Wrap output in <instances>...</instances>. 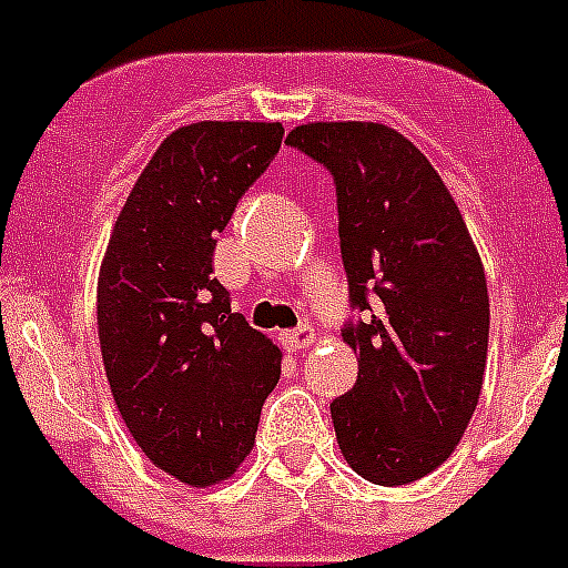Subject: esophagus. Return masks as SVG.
I'll use <instances>...</instances> for the list:
<instances>
[{
    "mask_svg": "<svg viewBox=\"0 0 568 568\" xmlns=\"http://www.w3.org/2000/svg\"><path fill=\"white\" fill-rule=\"evenodd\" d=\"M281 342H284V347H290V351H304V347H310V344L316 342V333H313L310 324H302V327H295V331L281 333Z\"/></svg>",
    "mask_w": 568,
    "mask_h": 568,
    "instance_id": "1",
    "label": "esophagus"
}]
</instances>
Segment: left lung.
<instances>
[{
  "label": "left lung",
  "instance_id": "1",
  "mask_svg": "<svg viewBox=\"0 0 568 568\" xmlns=\"http://www.w3.org/2000/svg\"><path fill=\"white\" fill-rule=\"evenodd\" d=\"M287 143L331 169L358 379L331 405L338 448L376 486H408L454 454L488 356L483 261L448 186L382 123L295 125Z\"/></svg>",
  "mask_w": 568,
  "mask_h": 568
}]
</instances>
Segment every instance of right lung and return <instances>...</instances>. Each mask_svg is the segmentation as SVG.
Segmentation results:
<instances>
[{"label": "right lung", "mask_w": 568, "mask_h": 568, "mask_svg": "<svg viewBox=\"0 0 568 568\" xmlns=\"http://www.w3.org/2000/svg\"><path fill=\"white\" fill-rule=\"evenodd\" d=\"M281 123L201 120L158 145L97 281V333L125 428L186 486L232 477L255 443L281 351L212 278L215 237L278 154Z\"/></svg>", "instance_id": "right-lung-1"}]
</instances>
